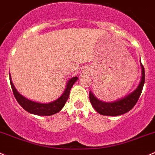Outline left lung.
Wrapping results in <instances>:
<instances>
[{
  "instance_id": "left-lung-1",
  "label": "left lung",
  "mask_w": 155,
  "mask_h": 155,
  "mask_svg": "<svg viewBox=\"0 0 155 155\" xmlns=\"http://www.w3.org/2000/svg\"><path fill=\"white\" fill-rule=\"evenodd\" d=\"M140 64L141 67V81L136 89L134 90L132 93L129 94L126 97L118 99L113 102H104L97 99L95 95L91 91H90V101L97 113L104 116H116L128 113L133 108L141 95L145 81V69L141 64V60H140Z\"/></svg>"
}]
</instances>
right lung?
<instances>
[{"mask_svg": "<svg viewBox=\"0 0 155 155\" xmlns=\"http://www.w3.org/2000/svg\"><path fill=\"white\" fill-rule=\"evenodd\" d=\"M9 76H10V85H11V87H12L14 95L17 102L19 103V104L26 111H27L28 113H31V114L42 116H51V115H54L61 111V109L64 107L66 101L68 99L69 94H70V91L71 89L72 86L77 81V80L78 79V77H73L71 79H69L68 81L67 84H66V87L64 92H63V94L58 99H56L55 101H51L50 103L43 104V103L32 101L31 100L27 99L26 97H23V95H21L17 91L15 87H14V84H13L12 81H11V77H10V73H9Z\"/></svg>", "mask_w": 155, "mask_h": 155, "instance_id": "right-lung-1", "label": "right lung"}]
</instances>
